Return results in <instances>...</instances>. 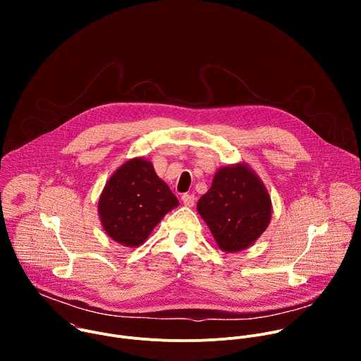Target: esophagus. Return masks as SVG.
<instances>
[{"label": "esophagus", "instance_id": "obj_1", "mask_svg": "<svg viewBox=\"0 0 361 361\" xmlns=\"http://www.w3.org/2000/svg\"><path fill=\"white\" fill-rule=\"evenodd\" d=\"M181 201L184 202V205H187V207H192L194 202H195V197L192 194H184L181 197Z\"/></svg>", "mask_w": 361, "mask_h": 361}]
</instances>
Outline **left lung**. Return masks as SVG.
Masks as SVG:
<instances>
[{"instance_id": "obj_1", "label": "left lung", "mask_w": 361, "mask_h": 361, "mask_svg": "<svg viewBox=\"0 0 361 361\" xmlns=\"http://www.w3.org/2000/svg\"><path fill=\"white\" fill-rule=\"evenodd\" d=\"M197 212L224 252L252 245L267 230L273 204L262 181L245 163L220 167L210 190L201 195Z\"/></svg>"}]
</instances>
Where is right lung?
I'll return each mask as SVG.
<instances>
[{
	"instance_id": "add662e5",
	"label": "right lung",
	"mask_w": 361,
	"mask_h": 361,
	"mask_svg": "<svg viewBox=\"0 0 361 361\" xmlns=\"http://www.w3.org/2000/svg\"><path fill=\"white\" fill-rule=\"evenodd\" d=\"M177 205V197L156 174L152 163L135 157L118 167L102 188L98 217L111 240L135 248Z\"/></svg>"
}]
</instances>
